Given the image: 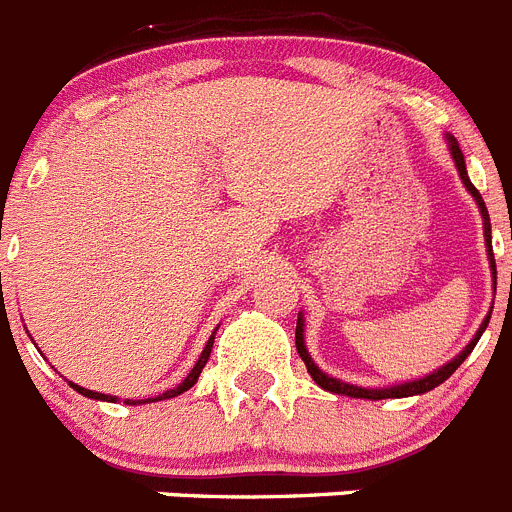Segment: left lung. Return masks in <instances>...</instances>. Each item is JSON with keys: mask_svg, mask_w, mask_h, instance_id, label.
<instances>
[{"mask_svg": "<svg viewBox=\"0 0 512 512\" xmlns=\"http://www.w3.org/2000/svg\"><path fill=\"white\" fill-rule=\"evenodd\" d=\"M446 140H449V151H451V158H454L456 164V171H459L461 182H464V187H467V192L472 194L474 202H477L479 212H482V225H485V246H487V259H490V269H492V282L497 284V269H495V253H492V228H490V215H487V207H485V200H482V194L477 192V187H474L472 182H469V174H467V164H464V153H461L459 143H456L454 135H446ZM490 315L492 310L487 312V318L482 320V325H479L477 336L469 341V346L461 351L459 356H454V359L449 361V364H443L441 369H436L433 374H428V377H420V379H413V382H405V384H392V387H379V390H374V387H356V384H348V382H341V379L336 377H328V374L320 369L315 361L310 359V354H307V346H305V320H302V312L297 315V330H295V346H297V354L302 356V361H305L307 372H310V377L315 379V384H320L323 390L333 392V395H346V397H356V400H390V397H410V395H423V392H431L433 387H438L441 382H446V379L451 377V374L456 372L461 366V361L467 359L469 354L474 351V346H477L479 336L485 333L487 323H490Z\"/></svg>", "mask_w": 512, "mask_h": 512, "instance_id": "left-lung-1", "label": "left lung"}]
</instances>
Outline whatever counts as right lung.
Segmentation results:
<instances>
[{"label": "right lung", "mask_w": 512, "mask_h": 512, "mask_svg": "<svg viewBox=\"0 0 512 512\" xmlns=\"http://www.w3.org/2000/svg\"><path fill=\"white\" fill-rule=\"evenodd\" d=\"M217 328H220V325H217ZM217 328L212 330L210 341L205 343V351H202L200 359H197V364L192 366V372H189L187 377H184V382L179 384V387H174V390H166L164 395H158V397H148V400H125V405H143V402L169 400V397L182 395V392H187L189 387H194V384H197V379H200L202 369H205L207 359H210V351H212V343H215V333H217ZM69 384H71V387H74L76 392H79V395H84V397H92V400H104V402H117V397H112V395H102V392H92V390H87V387H79V384H74V382H69Z\"/></svg>", "instance_id": "add662e5"}]
</instances>
